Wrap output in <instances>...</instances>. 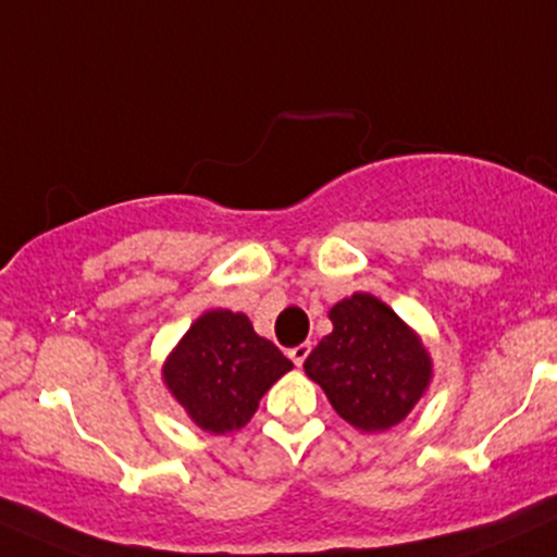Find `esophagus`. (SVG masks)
Listing matches in <instances>:
<instances>
[{"label":"esophagus","mask_w":557,"mask_h":557,"mask_svg":"<svg viewBox=\"0 0 557 557\" xmlns=\"http://www.w3.org/2000/svg\"><path fill=\"white\" fill-rule=\"evenodd\" d=\"M309 351H311V344H301V346L290 348V359H293V364H296V368H301V364L307 362Z\"/></svg>","instance_id":"1"}]
</instances>
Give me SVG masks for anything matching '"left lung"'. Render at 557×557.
<instances>
[{"mask_svg": "<svg viewBox=\"0 0 557 557\" xmlns=\"http://www.w3.org/2000/svg\"><path fill=\"white\" fill-rule=\"evenodd\" d=\"M327 317L333 333L307 357V375L359 431L377 433L401 423L433 375L420 335L370 293L344 298Z\"/></svg>", "mask_w": 557, "mask_h": 557, "instance_id": "obj_1", "label": "left lung"}]
</instances>
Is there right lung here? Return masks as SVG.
<instances>
[{"label": "right lung", "instance_id": "right-lung-1", "mask_svg": "<svg viewBox=\"0 0 557 557\" xmlns=\"http://www.w3.org/2000/svg\"><path fill=\"white\" fill-rule=\"evenodd\" d=\"M290 368V359L256 335L243 311L211 309L169 354L163 383L195 425L230 433L253 418L261 396Z\"/></svg>", "mask_w": 557, "mask_h": 557}]
</instances>
